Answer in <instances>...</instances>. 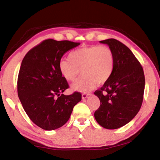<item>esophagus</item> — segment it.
Instances as JSON below:
<instances>
[{
	"instance_id": "obj_1",
	"label": "esophagus",
	"mask_w": 160,
	"mask_h": 160,
	"mask_svg": "<svg viewBox=\"0 0 160 160\" xmlns=\"http://www.w3.org/2000/svg\"><path fill=\"white\" fill-rule=\"evenodd\" d=\"M89 95H90V94H89V93H83L82 94V99H86Z\"/></svg>"
}]
</instances>
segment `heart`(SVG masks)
I'll list each match as a JSON object with an SVG mask.
<instances>
[{
    "label": "heart",
    "instance_id": "heart-1",
    "mask_svg": "<svg viewBox=\"0 0 160 160\" xmlns=\"http://www.w3.org/2000/svg\"><path fill=\"white\" fill-rule=\"evenodd\" d=\"M115 59L110 47L93 45L78 48L58 63L61 75L68 81L76 80L81 72L83 75L72 85L73 90L88 92L98 85L107 82L114 69Z\"/></svg>",
    "mask_w": 160,
    "mask_h": 160
}]
</instances>
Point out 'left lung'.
<instances>
[{
  "label": "left lung",
  "mask_w": 160,
  "mask_h": 160,
  "mask_svg": "<svg viewBox=\"0 0 160 160\" xmlns=\"http://www.w3.org/2000/svg\"><path fill=\"white\" fill-rule=\"evenodd\" d=\"M100 42L112 48L115 64L110 79L94 92L100 100L94 118L103 128L116 129L130 122L142 106L144 71L134 54L123 43L115 39Z\"/></svg>",
  "instance_id": "obj_1"
}]
</instances>
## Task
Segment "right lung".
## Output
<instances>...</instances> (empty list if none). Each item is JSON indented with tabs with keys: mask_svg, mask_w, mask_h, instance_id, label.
<instances>
[{
	"mask_svg": "<svg viewBox=\"0 0 160 160\" xmlns=\"http://www.w3.org/2000/svg\"><path fill=\"white\" fill-rule=\"evenodd\" d=\"M80 44L46 39L29 50L22 61L18 78L19 99L29 118L42 129L52 131L63 126L82 99L78 92L63 94L69 85L58 68L63 54Z\"/></svg>",
	"mask_w": 160,
	"mask_h": 160,
	"instance_id": "right-lung-1",
	"label": "right lung"
}]
</instances>
